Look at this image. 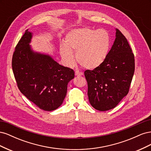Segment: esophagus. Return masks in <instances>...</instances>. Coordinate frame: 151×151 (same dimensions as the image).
Instances as JSON below:
<instances>
[{"label": "esophagus", "mask_w": 151, "mask_h": 151, "mask_svg": "<svg viewBox=\"0 0 151 151\" xmlns=\"http://www.w3.org/2000/svg\"><path fill=\"white\" fill-rule=\"evenodd\" d=\"M75 75L77 76H81L83 75V73L79 71V70H76L75 71Z\"/></svg>", "instance_id": "obj_1"}]
</instances>
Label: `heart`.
<instances>
[{"label":"heart","mask_w":151,"mask_h":151,"mask_svg":"<svg viewBox=\"0 0 151 151\" xmlns=\"http://www.w3.org/2000/svg\"><path fill=\"white\" fill-rule=\"evenodd\" d=\"M110 48V38L106 31L83 28L72 29L67 34L64 45L60 47L62 57L67 65L77 60L86 69L93 70L101 65Z\"/></svg>","instance_id":"1"}]
</instances>
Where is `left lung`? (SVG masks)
I'll return each instance as SVG.
<instances>
[{
  "label": "left lung",
  "mask_w": 151,
  "mask_h": 151,
  "mask_svg": "<svg viewBox=\"0 0 151 151\" xmlns=\"http://www.w3.org/2000/svg\"><path fill=\"white\" fill-rule=\"evenodd\" d=\"M115 30V42L103 64L84 72L89 103L101 111L116 107L126 96L135 70L134 55L129 42L119 30Z\"/></svg>",
  "instance_id": "1"
}]
</instances>
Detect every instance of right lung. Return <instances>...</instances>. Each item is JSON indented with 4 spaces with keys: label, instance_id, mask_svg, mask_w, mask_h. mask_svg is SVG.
Masks as SVG:
<instances>
[{
    "label": "right lung",
    "instance_id": "add662e5",
    "mask_svg": "<svg viewBox=\"0 0 151 151\" xmlns=\"http://www.w3.org/2000/svg\"><path fill=\"white\" fill-rule=\"evenodd\" d=\"M32 38L33 33L27 29L18 42L12 56L13 73L21 93L40 109L51 111L62 104L74 72L50 55L34 51L29 45Z\"/></svg>",
    "mask_w": 151,
    "mask_h": 151
}]
</instances>
